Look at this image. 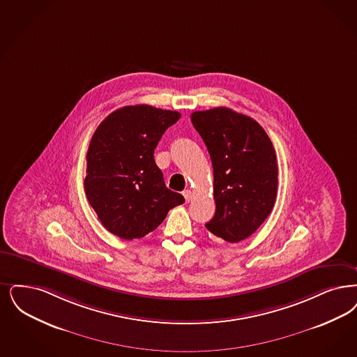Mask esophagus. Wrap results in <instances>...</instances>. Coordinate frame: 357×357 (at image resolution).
Returning a JSON list of instances; mask_svg holds the SVG:
<instances>
[{"label":"esophagus","instance_id":"esophagus-1","mask_svg":"<svg viewBox=\"0 0 357 357\" xmlns=\"http://www.w3.org/2000/svg\"><path fill=\"white\" fill-rule=\"evenodd\" d=\"M183 197H185V202H190V200L192 199V191L191 190H185L183 191Z\"/></svg>","mask_w":357,"mask_h":357}]
</instances>
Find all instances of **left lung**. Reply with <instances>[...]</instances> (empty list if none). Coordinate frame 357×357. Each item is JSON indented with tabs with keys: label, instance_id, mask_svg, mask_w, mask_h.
<instances>
[{
	"label": "left lung",
	"instance_id": "8db88e82",
	"mask_svg": "<svg viewBox=\"0 0 357 357\" xmlns=\"http://www.w3.org/2000/svg\"><path fill=\"white\" fill-rule=\"evenodd\" d=\"M214 169V218L206 227L229 243L247 239L267 219L278 191L276 154L255 119L229 107L191 114Z\"/></svg>",
	"mask_w": 357,
	"mask_h": 357
}]
</instances>
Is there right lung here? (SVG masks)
I'll use <instances>...</instances> for the list:
<instances>
[{
  "instance_id": "1",
  "label": "right lung",
  "mask_w": 357,
  "mask_h": 357,
  "mask_svg": "<svg viewBox=\"0 0 357 357\" xmlns=\"http://www.w3.org/2000/svg\"><path fill=\"white\" fill-rule=\"evenodd\" d=\"M181 114L149 105L107 115L86 154L85 192L103 227L121 239L154 231L185 198L169 190L154 160L163 132Z\"/></svg>"
}]
</instances>
